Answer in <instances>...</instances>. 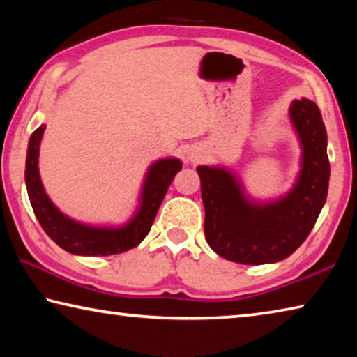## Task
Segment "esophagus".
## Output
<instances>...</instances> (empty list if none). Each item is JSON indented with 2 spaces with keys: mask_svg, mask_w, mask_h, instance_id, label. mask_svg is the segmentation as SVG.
<instances>
[{
  "mask_svg": "<svg viewBox=\"0 0 357 357\" xmlns=\"http://www.w3.org/2000/svg\"><path fill=\"white\" fill-rule=\"evenodd\" d=\"M187 159H189L190 162H193V164L200 160L202 159L200 149H189V151H187Z\"/></svg>",
  "mask_w": 357,
  "mask_h": 357,
  "instance_id": "obj_1",
  "label": "esophagus"
}]
</instances>
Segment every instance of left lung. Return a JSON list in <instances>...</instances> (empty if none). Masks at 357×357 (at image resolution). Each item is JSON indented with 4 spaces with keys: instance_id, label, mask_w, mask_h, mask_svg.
Listing matches in <instances>:
<instances>
[{
    "instance_id": "left-lung-1",
    "label": "left lung",
    "mask_w": 357,
    "mask_h": 357,
    "mask_svg": "<svg viewBox=\"0 0 357 357\" xmlns=\"http://www.w3.org/2000/svg\"><path fill=\"white\" fill-rule=\"evenodd\" d=\"M301 144V168L285 195L255 200L236 173L222 165L197 167L204 204V236L222 258L241 264H269L288 258L312 231L329 187L328 134L315 102L289 105Z\"/></svg>"
}]
</instances>
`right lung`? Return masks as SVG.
Listing matches in <instances>:
<instances>
[{
	"instance_id": "obj_1",
	"label": "right lung",
	"mask_w": 357,
	"mask_h": 357,
	"mask_svg": "<svg viewBox=\"0 0 357 357\" xmlns=\"http://www.w3.org/2000/svg\"><path fill=\"white\" fill-rule=\"evenodd\" d=\"M44 130L45 124H40L29 137L25 183L34 214L48 238L66 252L82 257L116 255L140 244L153 227L160 203L173 178L183 168V162L178 157H164L148 167L138 206L123 225H91L61 213L47 195L39 173V149Z\"/></svg>"
}]
</instances>
